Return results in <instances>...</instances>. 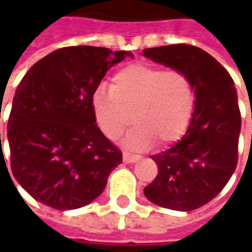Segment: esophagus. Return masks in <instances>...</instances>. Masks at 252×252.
<instances>
[{
    "label": "esophagus",
    "instance_id": "obj_1",
    "mask_svg": "<svg viewBox=\"0 0 252 252\" xmlns=\"http://www.w3.org/2000/svg\"><path fill=\"white\" fill-rule=\"evenodd\" d=\"M140 158V155H137V154H132V153H126L123 154V160L126 162V163H132V162H136L137 159Z\"/></svg>",
    "mask_w": 252,
    "mask_h": 252
}]
</instances>
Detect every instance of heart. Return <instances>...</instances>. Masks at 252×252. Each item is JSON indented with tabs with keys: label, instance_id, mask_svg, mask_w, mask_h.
Masks as SVG:
<instances>
[{
	"label": "heart",
	"instance_id": "1",
	"mask_svg": "<svg viewBox=\"0 0 252 252\" xmlns=\"http://www.w3.org/2000/svg\"><path fill=\"white\" fill-rule=\"evenodd\" d=\"M195 105L193 83L184 71L133 63L116 71L109 90L98 86L92 95L95 123L108 139L136 124L128 143L144 147L158 140L167 146L189 128Z\"/></svg>",
	"mask_w": 252,
	"mask_h": 252
}]
</instances>
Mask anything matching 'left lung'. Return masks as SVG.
<instances>
[{"instance_id": "left-lung-1", "label": "left lung", "mask_w": 252, "mask_h": 252, "mask_svg": "<svg viewBox=\"0 0 252 252\" xmlns=\"http://www.w3.org/2000/svg\"><path fill=\"white\" fill-rule=\"evenodd\" d=\"M143 55L185 72L195 94L185 135L171 148L151 157L158 175L144 188V195L167 209L193 211L221 191L238 164L242 116L233 79L198 47L170 44L146 48Z\"/></svg>"}]
</instances>
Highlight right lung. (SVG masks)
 Wrapping results in <instances>:
<instances>
[{
	"label": "right lung",
	"instance_id": "1",
	"mask_svg": "<svg viewBox=\"0 0 252 252\" xmlns=\"http://www.w3.org/2000/svg\"><path fill=\"white\" fill-rule=\"evenodd\" d=\"M126 57L131 52L63 47L36 62L19 83L8 120L10 167L41 204L58 211L88 205L123 162L119 147L95 124L92 95Z\"/></svg>",
	"mask_w": 252,
	"mask_h": 252
}]
</instances>
